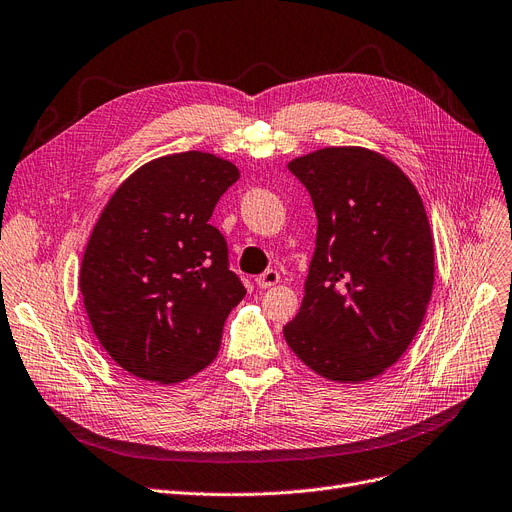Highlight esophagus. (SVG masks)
I'll return each mask as SVG.
<instances>
[{"instance_id": "obj_1", "label": "esophagus", "mask_w": 512, "mask_h": 512, "mask_svg": "<svg viewBox=\"0 0 512 512\" xmlns=\"http://www.w3.org/2000/svg\"><path fill=\"white\" fill-rule=\"evenodd\" d=\"M278 280H280V274H278V270H265L263 274H259L257 278H255V282H257V286L259 288H272L274 284H278Z\"/></svg>"}]
</instances>
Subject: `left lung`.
<instances>
[{
  "instance_id": "8db88e82",
  "label": "left lung",
  "mask_w": 512,
  "mask_h": 512,
  "mask_svg": "<svg viewBox=\"0 0 512 512\" xmlns=\"http://www.w3.org/2000/svg\"><path fill=\"white\" fill-rule=\"evenodd\" d=\"M288 169L311 196L318 232L284 339L324 379H374L402 358L431 299L425 207L404 171L366 148H322Z\"/></svg>"
}]
</instances>
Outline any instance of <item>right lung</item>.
I'll return each mask as SVG.
<instances>
[{
	"label": "right lung",
	"mask_w": 512,
	"mask_h": 512,
	"mask_svg": "<svg viewBox=\"0 0 512 512\" xmlns=\"http://www.w3.org/2000/svg\"><path fill=\"white\" fill-rule=\"evenodd\" d=\"M238 177L215 154H169L129 175L104 207L79 288L100 345L133 376L171 385L215 360L224 322L247 295L209 224Z\"/></svg>",
	"instance_id": "right-lung-1"
}]
</instances>
